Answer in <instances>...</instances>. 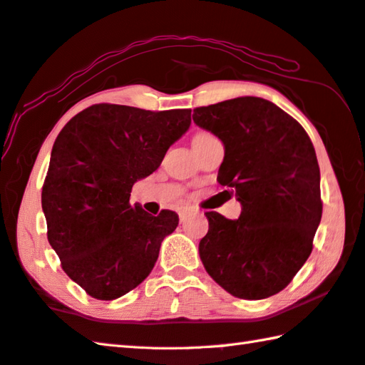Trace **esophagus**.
<instances>
[{
  "mask_svg": "<svg viewBox=\"0 0 365 365\" xmlns=\"http://www.w3.org/2000/svg\"><path fill=\"white\" fill-rule=\"evenodd\" d=\"M188 213H191V209H188V207H182V209L178 210V215H180V220H183L185 217H187Z\"/></svg>",
  "mask_w": 365,
  "mask_h": 365,
  "instance_id": "34e87169",
  "label": "esophagus"
}]
</instances>
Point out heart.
<instances>
[{"label": "heart", "mask_w": 365, "mask_h": 365, "mask_svg": "<svg viewBox=\"0 0 365 365\" xmlns=\"http://www.w3.org/2000/svg\"><path fill=\"white\" fill-rule=\"evenodd\" d=\"M204 134H205V133H201V134H196V135H204Z\"/></svg>", "instance_id": "obj_1"}]
</instances>
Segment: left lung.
Instances as JSON below:
<instances>
[{"label": "left lung", "instance_id": "8db88e82", "mask_svg": "<svg viewBox=\"0 0 365 365\" xmlns=\"http://www.w3.org/2000/svg\"><path fill=\"white\" fill-rule=\"evenodd\" d=\"M192 120L223 142L217 180L242 205L237 220L207 212L199 256L230 294L259 301L288 287L309 259L323 213L309 134L267 99L242 96L197 107Z\"/></svg>", "mask_w": 365, "mask_h": 365}]
</instances>
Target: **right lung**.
Wrapping results in <instances>:
<instances>
[{"instance_id": "right-lung-1", "label": "right lung", "mask_w": 365, "mask_h": 365, "mask_svg": "<svg viewBox=\"0 0 365 365\" xmlns=\"http://www.w3.org/2000/svg\"><path fill=\"white\" fill-rule=\"evenodd\" d=\"M190 125V109L95 104L56 138L42 187L47 239L64 272L91 297L113 301L152 272L178 215L153 217L131 205V188L160 168Z\"/></svg>"}]
</instances>
